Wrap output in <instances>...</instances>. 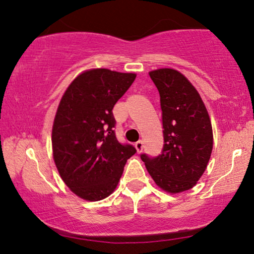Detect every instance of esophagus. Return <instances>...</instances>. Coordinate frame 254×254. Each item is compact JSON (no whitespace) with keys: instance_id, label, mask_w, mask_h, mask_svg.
<instances>
[{"instance_id":"1","label":"esophagus","mask_w":254,"mask_h":254,"mask_svg":"<svg viewBox=\"0 0 254 254\" xmlns=\"http://www.w3.org/2000/svg\"><path fill=\"white\" fill-rule=\"evenodd\" d=\"M134 147H135V149H136V151H137V153H141L142 152V150H143V141H137V142L134 144Z\"/></svg>"}]
</instances>
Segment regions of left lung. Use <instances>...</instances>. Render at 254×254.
Listing matches in <instances>:
<instances>
[{"instance_id": "obj_1", "label": "left lung", "mask_w": 254, "mask_h": 254, "mask_svg": "<svg viewBox=\"0 0 254 254\" xmlns=\"http://www.w3.org/2000/svg\"><path fill=\"white\" fill-rule=\"evenodd\" d=\"M149 75L160 94L165 144L158 157L141 159L159 188L178 194L194 187L207 168L212 122L199 93L182 72L160 68Z\"/></svg>"}]
</instances>
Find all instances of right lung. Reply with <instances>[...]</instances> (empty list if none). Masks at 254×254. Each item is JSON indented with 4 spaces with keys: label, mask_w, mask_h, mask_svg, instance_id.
Wrapping results in <instances>:
<instances>
[{
    "label": "right lung",
    "mask_w": 254,
    "mask_h": 254,
    "mask_svg": "<svg viewBox=\"0 0 254 254\" xmlns=\"http://www.w3.org/2000/svg\"><path fill=\"white\" fill-rule=\"evenodd\" d=\"M135 77L106 68L85 70L59 102L51 133L54 161L67 187L85 200L109 197L136 152L117 140L112 113Z\"/></svg>",
    "instance_id": "right-lung-1"
}]
</instances>
